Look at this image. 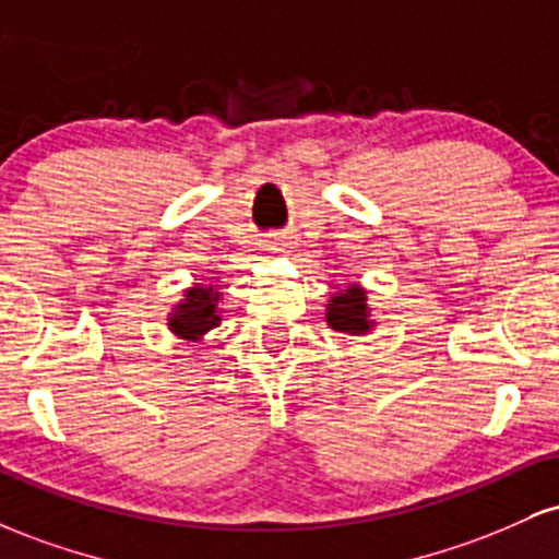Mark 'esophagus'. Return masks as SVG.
Here are the masks:
<instances>
[{
	"label": "esophagus",
	"mask_w": 559,
	"mask_h": 559,
	"mask_svg": "<svg viewBox=\"0 0 559 559\" xmlns=\"http://www.w3.org/2000/svg\"><path fill=\"white\" fill-rule=\"evenodd\" d=\"M267 247H271V252H278V249H275V241H271V243H267Z\"/></svg>",
	"instance_id": "34e87169"
}]
</instances>
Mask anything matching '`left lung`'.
I'll use <instances>...</instances> for the list:
<instances>
[{"mask_svg": "<svg viewBox=\"0 0 559 559\" xmlns=\"http://www.w3.org/2000/svg\"><path fill=\"white\" fill-rule=\"evenodd\" d=\"M325 320L333 331L342 333H368L373 320L368 316V297H365V288L349 286L342 294L331 299Z\"/></svg>", "mask_w": 559, "mask_h": 559, "instance_id": "obj_1", "label": "left lung"}]
</instances>
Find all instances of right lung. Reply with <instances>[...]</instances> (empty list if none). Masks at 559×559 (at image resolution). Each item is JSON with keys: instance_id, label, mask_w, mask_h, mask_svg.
I'll list each match as a JSON object with an SVG mask.
<instances>
[{"instance_id": "1", "label": "right lung", "mask_w": 559, "mask_h": 559, "mask_svg": "<svg viewBox=\"0 0 559 559\" xmlns=\"http://www.w3.org/2000/svg\"><path fill=\"white\" fill-rule=\"evenodd\" d=\"M217 299H221V292H215L213 286H191L181 305L173 307L168 318L170 331L186 342H199L204 333L221 323Z\"/></svg>"}]
</instances>
